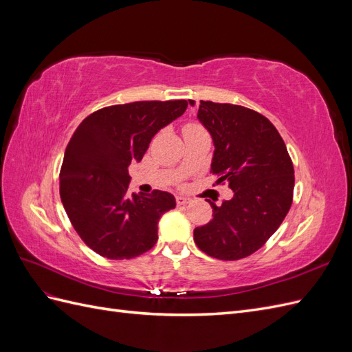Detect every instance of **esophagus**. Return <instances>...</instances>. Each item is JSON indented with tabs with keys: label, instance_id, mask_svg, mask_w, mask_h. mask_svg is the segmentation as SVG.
Returning a JSON list of instances; mask_svg holds the SVG:
<instances>
[{
	"label": "esophagus",
	"instance_id": "34e87169",
	"mask_svg": "<svg viewBox=\"0 0 352 352\" xmlns=\"http://www.w3.org/2000/svg\"><path fill=\"white\" fill-rule=\"evenodd\" d=\"M189 202H190V199L184 197V195H177L176 197V204L177 206H186V204H189Z\"/></svg>",
	"mask_w": 352,
	"mask_h": 352
}]
</instances>
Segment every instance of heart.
Segmentation results:
<instances>
[{"label":"heart","instance_id":"b5f03b06","mask_svg":"<svg viewBox=\"0 0 352 352\" xmlns=\"http://www.w3.org/2000/svg\"><path fill=\"white\" fill-rule=\"evenodd\" d=\"M198 131H202L199 126H197V124H188V126H185L184 133H186V132H198Z\"/></svg>","mask_w":352,"mask_h":352}]
</instances>
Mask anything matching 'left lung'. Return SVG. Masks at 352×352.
<instances>
[{
    "instance_id": "1",
    "label": "left lung",
    "mask_w": 352,
    "mask_h": 352,
    "mask_svg": "<svg viewBox=\"0 0 352 352\" xmlns=\"http://www.w3.org/2000/svg\"><path fill=\"white\" fill-rule=\"evenodd\" d=\"M189 104L195 107V101ZM197 119L210 133L212 173L233 197L212 219L195 228L197 247L219 260L245 258L278 230L292 204L294 166L278 129L260 113L242 105L201 101Z\"/></svg>"
}]
</instances>
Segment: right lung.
<instances>
[{
	"label": "right lung",
	"mask_w": 352,
	"mask_h": 352,
	"mask_svg": "<svg viewBox=\"0 0 352 352\" xmlns=\"http://www.w3.org/2000/svg\"><path fill=\"white\" fill-rule=\"evenodd\" d=\"M188 101H136L105 107L74 131L60 172L63 207L82 241L110 260L133 258L158 239V221L176 207L172 194H129V166L153 138L182 116Z\"/></svg>",
	"instance_id": "add662e5"
}]
</instances>
